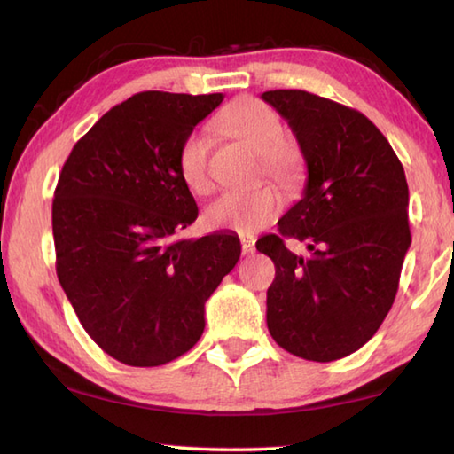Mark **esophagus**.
Listing matches in <instances>:
<instances>
[{
    "instance_id": "1",
    "label": "esophagus",
    "mask_w": 454,
    "mask_h": 454,
    "mask_svg": "<svg viewBox=\"0 0 454 454\" xmlns=\"http://www.w3.org/2000/svg\"><path fill=\"white\" fill-rule=\"evenodd\" d=\"M242 252L244 254H254L255 252V246H254V240H250V238H242Z\"/></svg>"
}]
</instances>
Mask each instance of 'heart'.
I'll return each instance as SVG.
<instances>
[{
    "instance_id": "heart-1",
    "label": "heart",
    "mask_w": 454,
    "mask_h": 454,
    "mask_svg": "<svg viewBox=\"0 0 454 454\" xmlns=\"http://www.w3.org/2000/svg\"><path fill=\"white\" fill-rule=\"evenodd\" d=\"M216 125L260 153V167L268 178L286 191L298 188L306 160L300 145L284 137V125L276 109L260 98L242 97L228 105ZM210 151L212 143L204 130H192L178 148V172L183 183L196 194L210 191ZM282 212V196L274 186H258L252 191H228L214 199L204 210L208 228L234 230L238 234H254L266 228Z\"/></svg>"
}]
</instances>
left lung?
I'll use <instances>...</instances> for the list:
<instances>
[{"label": "left lung", "instance_id": "obj_1", "mask_svg": "<svg viewBox=\"0 0 454 454\" xmlns=\"http://www.w3.org/2000/svg\"><path fill=\"white\" fill-rule=\"evenodd\" d=\"M308 164L303 199L255 244L276 266L268 287L274 341L308 361L341 359L375 335L399 290L411 246L405 170L373 122L300 89L266 90ZM306 241L295 256L285 238Z\"/></svg>", "mask_w": 454, "mask_h": 454}]
</instances>
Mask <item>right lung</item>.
<instances>
[{
    "label": "right lung",
    "mask_w": 454,
    "mask_h": 454,
    "mask_svg": "<svg viewBox=\"0 0 454 454\" xmlns=\"http://www.w3.org/2000/svg\"><path fill=\"white\" fill-rule=\"evenodd\" d=\"M222 98L137 93L105 113L63 164L57 278L90 340L125 365L159 367L192 349L206 300L240 258L232 234L176 238L199 216L178 148Z\"/></svg>",
    "instance_id": "1"
}]
</instances>
